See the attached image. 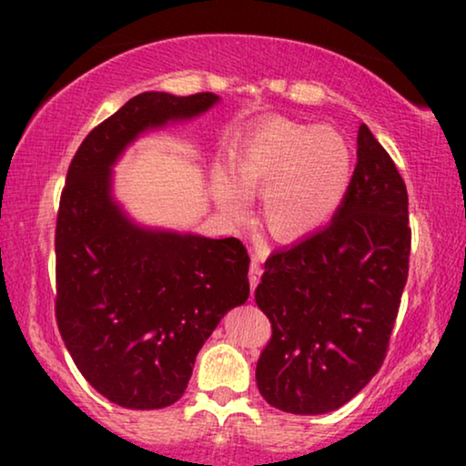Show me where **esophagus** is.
Instances as JSON below:
<instances>
[{
  "label": "esophagus",
  "mask_w": 466,
  "mask_h": 466,
  "mask_svg": "<svg viewBox=\"0 0 466 466\" xmlns=\"http://www.w3.org/2000/svg\"><path fill=\"white\" fill-rule=\"evenodd\" d=\"M248 276H250V286L254 290V289H257L258 279H260V265H258L257 257H252V260H250V273H248Z\"/></svg>",
  "instance_id": "1"
}]
</instances>
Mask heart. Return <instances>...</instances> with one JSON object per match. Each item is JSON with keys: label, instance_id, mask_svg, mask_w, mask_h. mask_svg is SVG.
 <instances>
[{"label": "heart", "instance_id": "b5f03b06", "mask_svg": "<svg viewBox=\"0 0 466 466\" xmlns=\"http://www.w3.org/2000/svg\"><path fill=\"white\" fill-rule=\"evenodd\" d=\"M352 182V150L341 133L276 118L241 139L233 177L214 180V197L228 218L241 220L248 197L263 193L260 216L273 238L299 241L337 214Z\"/></svg>", "mask_w": 466, "mask_h": 466}]
</instances>
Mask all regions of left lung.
<instances>
[{"instance_id": "1", "label": "left lung", "mask_w": 466, "mask_h": 466, "mask_svg": "<svg viewBox=\"0 0 466 466\" xmlns=\"http://www.w3.org/2000/svg\"><path fill=\"white\" fill-rule=\"evenodd\" d=\"M359 163L329 227L273 252L254 299L271 322L257 386L276 410H339L386 359L410 271L407 188L390 155L359 127Z\"/></svg>"}]
</instances>
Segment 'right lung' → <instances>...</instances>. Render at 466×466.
<instances>
[{
    "mask_svg": "<svg viewBox=\"0 0 466 466\" xmlns=\"http://www.w3.org/2000/svg\"><path fill=\"white\" fill-rule=\"evenodd\" d=\"M214 93L148 91L85 137L56 214V324L85 380L127 410H161L187 390L195 359L250 295L235 238L139 227L112 195V167L146 131L190 120Z\"/></svg>",
    "mask_w": 466,
    "mask_h": 466,
    "instance_id": "add662e5",
    "label": "right lung"
}]
</instances>
